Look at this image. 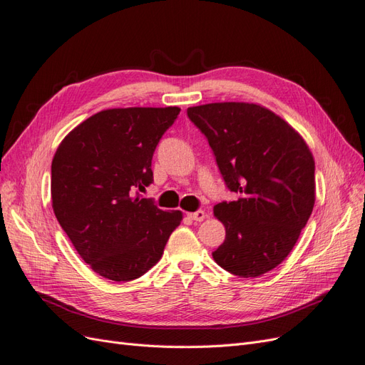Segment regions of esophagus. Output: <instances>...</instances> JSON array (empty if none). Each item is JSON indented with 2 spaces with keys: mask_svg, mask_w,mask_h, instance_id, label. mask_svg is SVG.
<instances>
[{
  "mask_svg": "<svg viewBox=\"0 0 365 365\" xmlns=\"http://www.w3.org/2000/svg\"><path fill=\"white\" fill-rule=\"evenodd\" d=\"M187 216H189L192 220H197V222H201V220H204V219H205V216H207V215H205L204 210H197V212L189 213Z\"/></svg>",
  "mask_w": 365,
  "mask_h": 365,
  "instance_id": "34e87169",
  "label": "esophagus"
}]
</instances>
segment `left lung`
Returning <instances> with one entry per match:
<instances>
[{
    "label": "left lung",
    "mask_w": 365,
    "mask_h": 365,
    "mask_svg": "<svg viewBox=\"0 0 365 365\" xmlns=\"http://www.w3.org/2000/svg\"><path fill=\"white\" fill-rule=\"evenodd\" d=\"M205 135L236 201L215 205L225 240L215 262L239 277H259L297 244L315 204V163L283 118L254 103H208L187 109Z\"/></svg>",
    "instance_id": "8db88e82"
}]
</instances>
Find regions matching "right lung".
Instances as JSON below:
<instances>
[{
    "label": "right lung",
    "instance_id": "1",
    "mask_svg": "<svg viewBox=\"0 0 365 365\" xmlns=\"http://www.w3.org/2000/svg\"><path fill=\"white\" fill-rule=\"evenodd\" d=\"M181 109L120 108L86 118L51 163L53 212L93 271L114 282L155 264L180 210L164 212L140 192L153 182L152 157Z\"/></svg>",
    "mask_w": 365,
    "mask_h": 365
}]
</instances>
